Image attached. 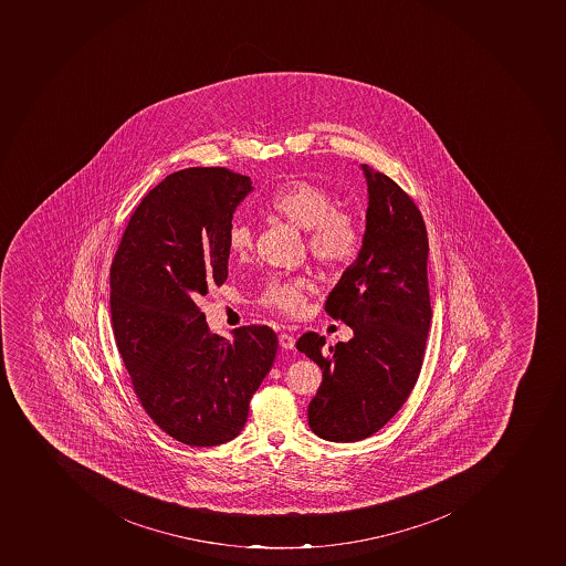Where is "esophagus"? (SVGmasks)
Wrapping results in <instances>:
<instances>
[{
  "label": "esophagus",
  "mask_w": 566,
  "mask_h": 566,
  "mask_svg": "<svg viewBox=\"0 0 566 566\" xmlns=\"http://www.w3.org/2000/svg\"><path fill=\"white\" fill-rule=\"evenodd\" d=\"M280 346L283 349H294L295 347V338L294 335H290V333H281L280 335Z\"/></svg>",
  "instance_id": "esophagus-1"
}]
</instances>
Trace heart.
I'll list each match as a JSON object with an SVG mask.
<instances>
[{
	"label": "heart",
	"instance_id": "obj_1",
	"mask_svg": "<svg viewBox=\"0 0 566 566\" xmlns=\"http://www.w3.org/2000/svg\"><path fill=\"white\" fill-rule=\"evenodd\" d=\"M272 213L306 231L310 254L326 271L346 269L360 251V229L346 209L321 186L308 181H289L277 186L266 200ZM228 248L233 256L248 258L254 249V233L248 222H234L228 231ZM308 285L303 280H271L258 303L285 317L303 315Z\"/></svg>",
	"mask_w": 566,
	"mask_h": 566
}]
</instances>
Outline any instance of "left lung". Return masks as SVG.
I'll use <instances>...</instances> for the list:
<instances>
[{
    "label": "left lung",
    "mask_w": 566,
    "mask_h": 566,
    "mask_svg": "<svg viewBox=\"0 0 566 566\" xmlns=\"http://www.w3.org/2000/svg\"><path fill=\"white\" fill-rule=\"evenodd\" d=\"M361 168L369 191L364 243L324 306L353 338L328 346L308 332L295 344L323 369L308 424L333 442L361 441L395 418L418 381L432 321L423 214L390 177Z\"/></svg>",
    "instance_id": "1"
}]
</instances>
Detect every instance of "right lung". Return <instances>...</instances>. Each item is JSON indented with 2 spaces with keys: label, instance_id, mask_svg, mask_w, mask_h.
<instances>
[{
  "label": "right lung",
  "instance_id": "1",
  "mask_svg": "<svg viewBox=\"0 0 566 566\" xmlns=\"http://www.w3.org/2000/svg\"><path fill=\"white\" fill-rule=\"evenodd\" d=\"M251 179L223 167L165 177L128 220L111 265V317L134 392L163 432L188 447L237 438L269 375L265 324L211 335L199 301L228 280V231Z\"/></svg>",
  "mask_w": 566,
  "mask_h": 566
}]
</instances>
